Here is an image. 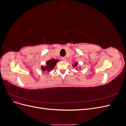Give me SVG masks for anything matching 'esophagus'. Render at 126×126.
I'll use <instances>...</instances> for the list:
<instances>
[{
	"instance_id": "1",
	"label": "esophagus",
	"mask_w": 126,
	"mask_h": 126,
	"mask_svg": "<svg viewBox=\"0 0 126 126\" xmlns=\"http://www.w3.org/2000/svg\"><path fill=\"white\" fill-rule=\"evenodd\" d=\"M61 59H62V61H63V62H64V61H66V58L65 57H62V58H61Z\"/></svg>"
}]
</instances>
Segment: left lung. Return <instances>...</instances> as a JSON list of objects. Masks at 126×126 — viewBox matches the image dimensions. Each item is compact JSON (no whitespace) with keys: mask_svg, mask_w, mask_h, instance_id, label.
<instances>
[{"mask_svg":"<svg viewBox=\"0 0 126 126\" xmlns=\"http://www.w3.org/2000/svg\"><path fill=\"white\" fill-rule=\"evenodd\" d=\"M73 66H74V67H77V63H75V64H74V65Z\"/></svg>","mask_w":126,"mask_h":126,"instance_id":"left-lung-1","label":"left lung"}]
</instances>
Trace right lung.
<instances>
[{"label":"right lung","mask_w":126,"mask_h":126,"mask_svg":"<svg viewBox=\"0 0 126 126\" xmlns=\"http://www.w3.org/2000/svg\"><path fill=\"white\" fill-rule=\"evenodd\" d=\"M59 62L58 60L55 59L49 60L47 61V62L46 63V64H47L46 66V67L42 66L41 69L44 71L46 70H47V71H50V70H51L52 69H54L55 66H56V64L57 63V62Z\"/></svg>","instance_id":"right-lung-1"}]
</instances>
